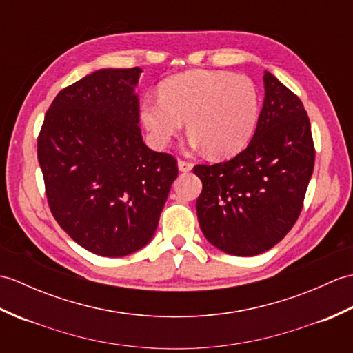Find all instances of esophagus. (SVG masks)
<instances>
[{
  "label": "esophagus",
  "instance_id": "esophagus-1",
  "mask_svg": "<svg viewBox=\"0 0 353 353\" xmlns=\"http://www.w3.org/2000/svg\"><path fill=\"white\" fill-rule=\"evenodd\" d=\"M177 165H179V170L183 171V172H186V171H191V170H192V163H191V162H188V161L179 159Z\"/></svg>",
  "mask_w": 353,
  "mask_h": 353
}]
</instances>
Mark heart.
Listing matches in <instances>:
<instances>
[{
  "label": "heart",
  "mask_w": 353,
  "mask_h": 353,
  "mask_svg": "<svg viewBox=\"0 0 353 353\" xmlns=\"http://www.w3.org/2000/svg\"><path fill=\"white\" fill-rule=\"evenodd\" d=\"M259 109V91L252 79L196 70L168 79L161 97H147L141 118L156 147H167L188 121L192 144L224 157L238 153L250 141Z\"/></svg>",
  "instance_id": "heart-1"
}]
</instances>
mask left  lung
Masks as SVG:
<instances>
[{"label": "left lung", "instance_id": "8db88e82", "mask_svg": "<svg viewBox=\"0 0 353 353\" xmlns=\"http://www.w3.org/2000/svg\"><path fill=\"white\" fill-rule=\"evenodd\" d=\"M265 99L256 130L234 159L196 165L203 190L197 216L216 249L254 256L272 249L294 226L312 176L316 150L301 99L264 72Z\"/></svg>", "mask_w": 353, "mask_h": 353}]
</instances>
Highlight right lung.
I'll use <instances>...</instances> for the list:
<instances>
[{
	"instance_id": "1",
	"label": "right lung",
	"mask_w": 353,
	"mask_h": 353,
	"mask_svg": "<svg viewBox=\"0 0 353 353\" xmlns=\"http://www.w3.org/2000/svg\"><path fill=\"white\" fill-rule=\"evenodd\" d=\"M141 68L100 70L62 89L37 138L48 206L66 234L119 258L153 238L177 161L141 137Z\"/></svg>"
}]
</instances>
